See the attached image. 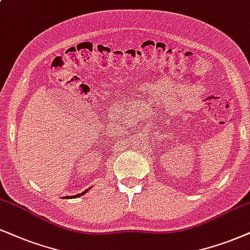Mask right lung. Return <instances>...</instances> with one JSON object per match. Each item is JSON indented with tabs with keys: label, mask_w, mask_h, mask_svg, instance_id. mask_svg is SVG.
<instances>
[{
	"label": "right lung",
	"mask_w": 250,
	"mask_h": 250,
	"mask_svg": "<svg viewBox=\"0 0 250 250\" xmlns=\"http://www.w3.org/2000/svg\"><path fill=\"white\" fill-rule=\"evenodd\" d=\"M88 191V189H85L84 192H82V193H79V194H75V195H72V197H68V198H79V197H81L82 194H84V193Z\"/></svg>",
	"instance_id": "add662e5"
}]
</instances>
